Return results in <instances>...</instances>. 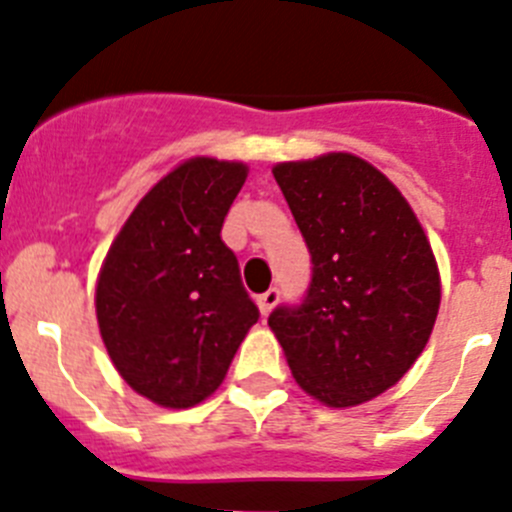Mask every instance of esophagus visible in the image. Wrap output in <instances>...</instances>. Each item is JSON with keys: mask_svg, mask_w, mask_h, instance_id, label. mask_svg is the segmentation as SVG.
<instances>
[{"mask_svg": "<svg viewBox=\"0 0 512 512\" xmlns=\"http://www.w3.org/2000/svg\"><path fill=\"white\" fill-rule=\"evenodd\" d=\"M278 301H280V290L278 288H270V290H265L262 296H257V306H260L262 316H267V313L273 311L275 303H278Z\"/></svg>", "mask_w": 512, "mask_h": 512, "instance_id": "34e87169", "label": "esophagus"}]
</instances>
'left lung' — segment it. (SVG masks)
Here are the masks:
<instances>
[{
	"instance_id": "left-lung-1",
	"label": "left lung",
	"mask_w": 512,
	"mask_h": 512,
	"mask_svg": "<svg viewBox=\"0 0 512 512\" xmlns=\"http://www.w3.org/2000/svg\"><path fill=\"white\" fill-rule=\"evenodd\" d=\"M273 176L311 252V283L267 324L308 395L365 403L426 347L441 303L434 252L403 193L357 155L280 163Z\"/></svg>"
}]
</instances>
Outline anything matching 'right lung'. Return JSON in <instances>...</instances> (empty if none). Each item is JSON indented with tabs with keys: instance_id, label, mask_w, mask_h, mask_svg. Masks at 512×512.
<instances>
[{
	"instance_id": "add662e5",
	"label": "right lung",
	"mask_w": 512,
	"mask_h": 512,
	"mask_svg": "<svg viewBox=\"0 0 512 512\" xmlns=\"http://www.w3.org/2000/svg\"><path fill=\"white\" fill-rule=\"evenodd\" d=\"M245 178L242 163H181L145 193L101 265V339L124 382L163 408L209 398L260 319L222 242Z\"/></svg>"
}]
</instances>
